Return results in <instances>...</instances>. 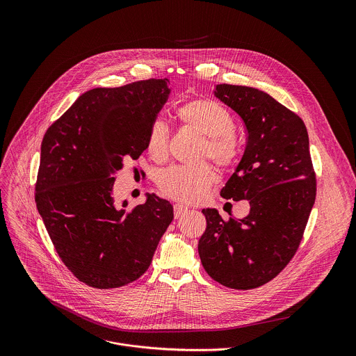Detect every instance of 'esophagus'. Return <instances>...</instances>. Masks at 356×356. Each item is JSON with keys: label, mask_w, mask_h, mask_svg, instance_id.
<instances>
[{"label": "esophagus", "mask_w": 356, "mask_h": 356, "mask_svg": "<svg viewBox=\"0 0 356 356\" xmlns=\"http://www.w3.org/2000/svg\"><path fill=\"white\" fill-rule=\"evenodd\" d=\"M188 211V207L184 205V204H174V213H175V218H179L181 215H184L185 212Z\"/></svg>", "instance_id": "esophagus-1"}]
</instances>
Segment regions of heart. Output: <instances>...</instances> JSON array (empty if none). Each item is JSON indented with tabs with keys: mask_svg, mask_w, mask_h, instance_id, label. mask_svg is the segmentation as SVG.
Segmentation results:
<instances>
[{
	"mask_svg": "<svg viewBox=\"0 0 356 356\" xmlns=\"http://www.w3.org/2000/svg\"><path fill=\"white\" fill-rule=\"evenodd\" d=\"M182 124L204 136L200 159H211L223 170L234 168L243 156L240 141L234 136L236 120L233 113L212 99H195L184 102L177 109ZM171 134L165 122L154 120L147 134V151L154 161L164 163L170 156ZM216 175L209 164L196 167L174 165L160 172V191L178 202L197 203L205 199Z\"/></svg>",
	"mask_w": 356,
	"mask_h": 356,
	"instance_id": "obj_1",
	"label": "heart"
}]
</instances>
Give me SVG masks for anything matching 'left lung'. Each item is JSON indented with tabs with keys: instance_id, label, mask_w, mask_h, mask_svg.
<instances>
[{
	"instance_id": "left-lung-1",
	"label": "left lung",
	"mask_w": 356,
	"mask_h": 356,
	"mask_svg": "<svg viewBox=\"0 0 356 356\" xmlns=\"http://www.w3.org/2000/svg\"><path fill=\"white\" fill-rule=\"evenodd\" d=\"M215 96L247 127V148L220 195L247 199L250 213L227 220L203 209L199 254L208 275L232 289H254L275 278L303 240L315 203L316 177L305 122L267 93L218 85Z\"/></svg>"
}]
</instances>
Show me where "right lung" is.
<instances>
[{"mask_svg":"<svg viewBox=\"0 0 356 356\" xmlns=\"http://www.w3.org/2000/svg\"><path fill=\"white\" fill-rule=\"evenodd\" d=\"M167 85L168 79H147L92 89L44 136L37 208L61 261L92 288L140 278L174 218L172 205L156 195L129 209L112 197L123 161L147 149L149 126L170 95Z\"/></svg>","mask_w":356,"mask_h":356,"instance_id":"1","label":"right lung"}]
</instances>
